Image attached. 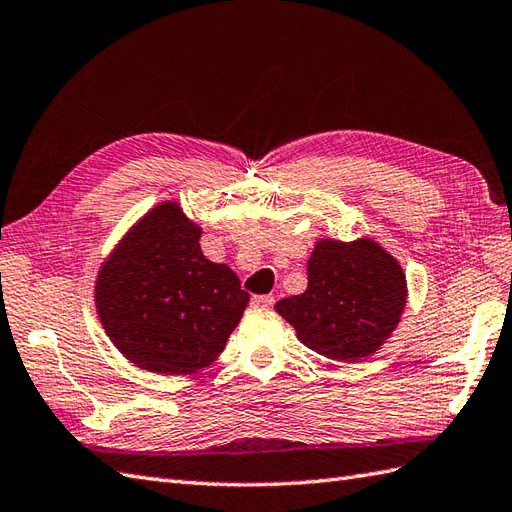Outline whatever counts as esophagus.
Masks as SVG:
<instances>
[{"label": "esophagus", "mask_w": 512, "mask_h": 512, "mask_svg": "<svg viewBox=\"0 0 512 512\" xmlns=\"http://www.w3.org/2000/svg\"><path fill=\"white\" fill-rule=\"evenodd\" d=\"M253 305H255V307H264V310H268V307L275 305V296H270V294H257V296H253Z\"/></svg>", "instance_id": "34e87169"}]
</instances>
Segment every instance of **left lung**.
<instances>
[{
  "instance_id": "left-lung-1",
  "label": "left lung",
  "mask_w": 512,
  "mask_h": 512,
  "mask_svg": "<svg viewBox=\"0 0 512 512\" xmlns=\"http://www.w3.org/2000/svg\"><path fill=\"white\" fill-rule=\"evenodd\" d=\"M406 303V272L377 240L318 237L307 259V290L281 299L275 310L307 349L358 362L384 347Z\"/></svg>"
}]
</instances>
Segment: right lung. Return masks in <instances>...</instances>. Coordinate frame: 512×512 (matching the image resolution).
<instances>
[{"label": "right lung", "mask_w": 512, "mask_h": 512, "mask_svg": "<svg viewBox=\"0 0 512 512\" xmlns=\"http://www.w3.org/2000/svg\"><path fill=\"white\" fill-rule=\"evenodd\" d=\"M202 227L176 200L146 211L98 270L93 299L115 349L148 373L189 375L220 358L248 296L200 251Z\"/></svg>", "instance_id": "right-lung-1"}]
</instances>
